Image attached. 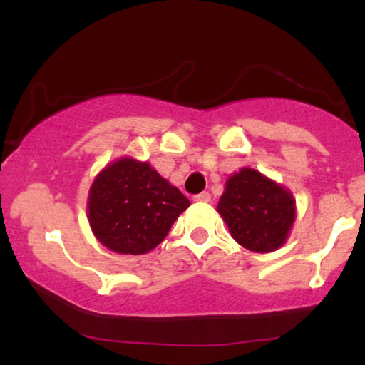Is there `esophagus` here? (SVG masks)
I'll list each match as a JSON object with an SVG mask.
<instances>
[{"mask_svg": "<svg viewBox=\"0 0 365 365\" xmlns=\"http://www.w3.org/2000/svg\"><path fill=\"white\" fill-rule=\"evenodd\" d=\"M194 201H197V202H209V201H211V194H209V192L196 194V196H194Z\"/></svg>", "mask_w": 365, "mask_h": 365, "instance_id": "esophagus-1", "label": "esophagus"}]
</instances>
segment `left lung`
Instances as JSON below:
<instances>
[{
	"mask_svg": "<svg viewBox=\"0 0 365 365\" xmlns=\"http://www.w3.org/2000/svg\"><path fill=\"white\" fill-rule=\"evenodd\" d=\"M232 239L252 252L282 247L296 221V199L287 187L252 168L227 178L217 204Z\"/></svg>",
	"mask_w": 365,
	"mask_h": 365,
	"instance_id": "8db88e82",
	"label": "left lung"
}]
</instances>
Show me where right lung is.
Instances as JSON below:
<instances>
[{
    "label": "right lung",
    "instance_id": "right-lung-1",
    "mask_svg": "<svg viewBox=\"0 0 365 365\" xmlns=\"http://www.w3.org/2000/svg\"><path fill=\"white\" fill-rule=\"evenodd\" d=\"M189 206V199L148 161L124 156L94 178L88 221L94 237L109 251L138 256L163 242Z\"/></svg>",
    "mask_w": 365,
    "mask_h": 365
}]
</instances>
